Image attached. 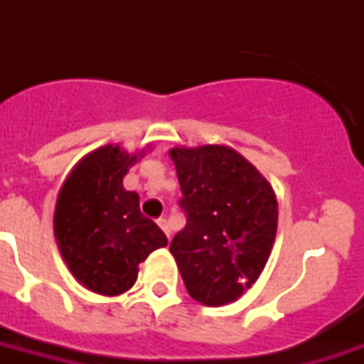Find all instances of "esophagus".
Returning a JSON list of instances; mask_svg holds the SVG:
<instances>
[{"mask_svg": "<svg viewBox=\"0 0 364 364\" xmlns=\"http://www.w3.org/2000/svg\"><path fill=\"white\" fill-rule=\"evenodd\" d=\"M156 225H159L160 228H162V230H164V234L166 236H168V240L171 238V232H170V227H168V221H166L164 217H160L159 221H156Z\"/></svg>", "mask_w": 364, "mask_h": 364, "instance_id": "esophagus-1", "label": "esophagus"}]
</instances>
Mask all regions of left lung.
<instances>
[{
    "label": "left lung",
    "mask_w": 364,
    "mask_h": 364,
    "mask_svg": "<svg viewBox=\"0 0 364 364\" xmlns=\"http://www.w3.org/2000/svg\"><path fill=\"white\" fill-rule=\"evenodd\" d=\"M187 225L171 240L188 294L204 306L238 300L264 270L277 230L274 188L228 145L173 147Z\"/></svg>",
    "instance_id": "obj_1"
}]
</instances>
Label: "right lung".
<instances>
[{
    "label": "right lung",
    "mask_w": 364,
    "mask_h": 364,
    "mask_svg": "<svg viewBox=\"0 0 364 364\" xmlns=\"http://www.w3.org/2000/svg\"><path fill=\"white\" fill-rule=\"evenodd\" d=\"M145 151L104 145L82 156L65 177L54 205L60 255L82 287L104 296L126 293L139 262L166 247V234L139 211V196L122 179Z\"/></svg>",
    "instance_id": "1"
}]
</instances>
